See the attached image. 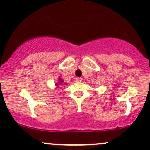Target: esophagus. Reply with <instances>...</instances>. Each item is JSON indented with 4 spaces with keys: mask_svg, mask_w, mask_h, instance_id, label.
<instances>
[{
    "mask_svg": "<svg viewBox=\"0 0 150 150\" xmlns=\"http://www.w3.org/2000/svg\"><path fill=\"white\" fill-rule=\"evenodd\" d=\"M75 81H76V82H78V83H81V81H82V78H77L76 79H75Z\"/></svg>",
    "mask_w": 150,
    "mask_h": 150,
    "instance_id": "esophagus-1",
    "label": "esophagus"
}]
</instances>
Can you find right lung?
Segmentation results:
<instances>
[{
    "instance_id": "add662e5",
    "label": "right lung",
    "mask_w": 150,
    "mask_h": 150,
    "mask_svg": "<svg viewBox=\"0 0 150 150\" xmlns=\"http://www.w3.org/2000/svg\"><path fill=\"white\" fill-rule=\"evenodd\" d=\"M64 83L65 84H64ZM67 83H64V82L63 79H62V78H61V77H59V80H58V82H57V83H55V86H56V88H59V86L67 85Z\"/></svg>"
}]
</instances>
